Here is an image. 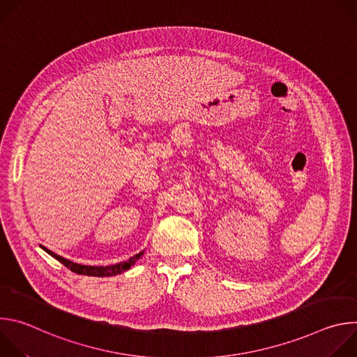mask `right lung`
Instances as JSON below:
<instances>
[{
  "mask_svg": "<svg viewBox=\"0 0 357 357\" xmlns=\"http://www.w3.org/2000/svg\"><path fill=\"white\" fill-rule=\"evenodd\" d=\"M49 256H52L54 259H56L59 263H62L65 267H68L70 271L76 273V274H80V275H90V277H112V275H117V274H121L124 271H127L131 266H134L137 263V260H139L142 257L144 254V250L138 254H135V256H132L131 259H128L127 261H121V263H117V264H113V266H83V264H77V263H73L68 259H63L61 256H58V254H55L54 251L47 250L46 247H42Z\"/></svg>",
  "mask_w": 357,
  "mask_h": 357,
  "instance_id": "add662e5",
  "label": "right lung"
}]
</instances>
